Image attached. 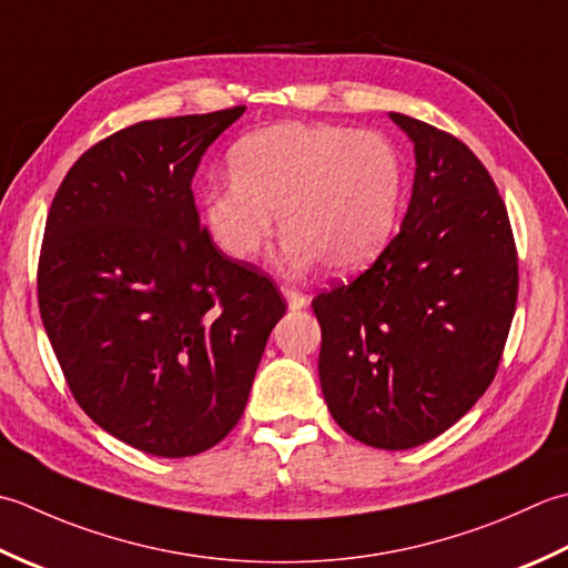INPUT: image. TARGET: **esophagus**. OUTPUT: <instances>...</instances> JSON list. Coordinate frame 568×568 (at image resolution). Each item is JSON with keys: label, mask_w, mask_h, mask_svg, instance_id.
Instances as JSON below:
<instances>
[{"label": "esophagus", "mask_w": 568, "mask_h": 568, "mask_svg": "<svg viewBox=\"0 0 568 568\" xmlns=\"http://www.w3.org/2000/svg\"><path fill=\"white\" fill-rule=\"evenodd\" d=\"M282 292H284V296H286V304H288V308H292V311H296V308H304V306L308 304V296H306L304 292H298V288L284 286Z\"/></svg>", "instance_id": "obj_1"}]
</instances>
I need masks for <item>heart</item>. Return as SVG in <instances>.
Segmentation results:
<instances>
[{"label": "heart", "mask_w": 568, "mask_h": 568, "mask_svg": "<svg viewBox=\"0 0 568 568\" xmlns=\"http://www.w3.org/2000/svg\"><path fill=\"white\" fill-rule=\"evenodd\" d=\"M227 183L203 195L205 225L227 257L250 262L280 215V264L304 272L316 260L333 272L363 267L397 227L404 161L379 132L345 124L284 122L235 144Z\"/></svg>", "instance_id": "obj_1"}]
</instances>
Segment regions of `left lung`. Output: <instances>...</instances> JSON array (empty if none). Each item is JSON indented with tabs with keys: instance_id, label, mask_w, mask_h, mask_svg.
<instances>
[{
	"instance_id": "8db88e82",
	"label": "left lung",
	"mask_w": 568,
	"mask_h": 568,
	"mask_svg": "<svg viewBox=\"0 0 568 568\" xmlns=\"http://www.w3.org/2000/svg\"><path fill=\"white\" fill-rule=\"evenodd\" d=\"M414 142L407 215L379 257L311 306L333 419L404 450L454 426L500 365L517 306V247L488 169L438 126L389 112Z\"/></svg>"
}]
</instances>
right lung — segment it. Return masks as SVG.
Masks as SVG:
<instances>
[{
	"label": "right lung",
	"instance_id": "right-lung-1",
	"mask_svg": "<svg viewBox=\"0 0 568 568\" xmlns=\"http://www.w3.org/2000/svg\"><path fill=\"white\" fill-rule=\"evenodd\" d=\"M245 105L149 120L92 144L45 217L39 311L75 402L120 442L203 454L235 429L286 301L217 250L191 181Z\"/></svg>",
	"mask_w": 568,
	"mask_h": 568
}]
</instances>
